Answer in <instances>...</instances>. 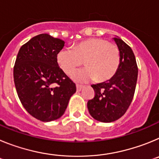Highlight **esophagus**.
<instances>
[{"label": "esophagus", "instance_id": "esophagus-1", "mask_svg": "<svg viewBox=\"0 0 159 159\" xmlns=\"http://www.w3.org/2000/svg\"><path fill=\"white\" fill-rule=\"evenodd\" d=\"M83 88L82 85H80V84H76V89H77V92H80L81 89Z\"/></svg>", "mask_w": 159, "mask_h": 159}]
</instances>
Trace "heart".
<instances>
[{
    "label": "heart",
    "instance_id": "heart-1",
    "mask_svg": "<svg viewBox=\"0 0 159 159\" xmlns=\"http://www.w3.org/2000/svg\"><path fill=\"white\" fill-rule=\"evenodd\" d=\"M86 67L71 74L75 80L87 82L95 79L97 82L110 80L117 71L120 64V52L116 44L99 38H92L67 48L57 54V62L66 74H70L83 64Z\"/></svg>",
    "mask_w": 159,
    "mask_h": 159
}]
</instances>
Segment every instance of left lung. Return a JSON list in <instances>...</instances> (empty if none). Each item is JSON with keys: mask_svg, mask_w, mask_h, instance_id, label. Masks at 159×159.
I'll list each match as a JSON object with an SVG mask.
<instances>
[{"mask_svg": "<svg viewBox=\"0 0 159 159\" xmlns=\"http://www.w3.org/2000/svg\"><path fill=\"white\" fill-rule=\"evenodd\" d=\"M120 52V64L109 80L93 84L95 96L88 102L90 115L102 123L116 121L126 113L134 95L138 79L135 57L129 45L114 37Z\"/></svg>", "mask_w": 159, "mask_h": 159, "instance_id": "8db88e82", "label": "left lung"}]
</instances>
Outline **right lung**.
<instances>
[{
    "instance_id": "obj_1",
    "label": "right lung",
    "mask_w": 159,
    "mask_h": 159,
    "mask_svg": "<svg viewBox=\"0 0 159 159\" xmlns=\"http://www.w3.org/2000/svg\"><path fill=\"white\" fill-rule=\"evenodd\" d=\"M64 46V40L40 34L22 45L16 57L13 78L18 97L25 110L42 122L61 117L76 91L57 63Z\"/></svg>"
}]
</instances>
